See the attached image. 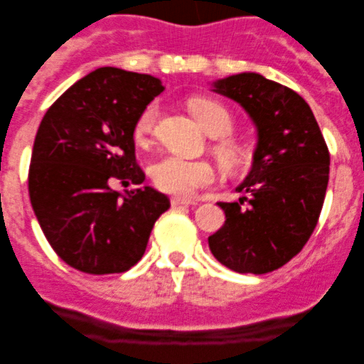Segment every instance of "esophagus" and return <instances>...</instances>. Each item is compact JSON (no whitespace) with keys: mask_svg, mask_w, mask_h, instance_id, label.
<instances>
[{"mask_svg":"<svg viewBox=\"0 0 364 364\" xmlns=\"http://www.w3.org/2000/svg\"><path fill=\"white\" fill-rule=\"evenodd\" d=\"M171 204L176 208V205H190V204H197V203H193V200H190V199H185V197L176 196L171 199Z\"/></svg>","mask_w":364,"mask_h":364,"instance_id":"1","label":"esophagus"}]
</instances>
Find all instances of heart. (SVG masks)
<instances>
[{"label": "heart", "instance_id": "b5f03b06", "mask_svg": "<svg viewBox=\"0 0 364 364\" xmlns=\"http://www.w3.org/2000/svg\"><path fill=\"white\" fill-rule=\"evenodd\" d=\"M188 111L197 123L213 135L211 153L225 174H237L250 161V149L241 139L229 134L234 128V117L222 102L208 97H192ZM159 119V105L149 104L134 124V139L137 144H148ZM153 183L161 192L174 196H192L215 181V167L208 160H185L179 156H164L149 168Z\"/></svg>", "mask_w": 364, "mask_h": 364}]
</instances>
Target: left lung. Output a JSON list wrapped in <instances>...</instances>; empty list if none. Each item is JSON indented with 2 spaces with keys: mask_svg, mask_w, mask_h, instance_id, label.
Segmentation results:
<instances>
[{
  "mask_svg": "<svg viewBox=\"0 0 364 364\" xmlns=\"http://www.w3.org/2000/svg\"><path fill=\"white\" fill-rule=\"evenodd\" d=\"M257 127L240 203H218L225 223L208 237L215 259L236 273L264 274L303 250L317 227L329 181V151L310 105L291 87L253 72L216 80Z\"/></svg>",
  "mask_w": 364,
  "mask_h": 364,
  "instance_id": "obj_1",
  "label": "left lung"
}]
</instances>
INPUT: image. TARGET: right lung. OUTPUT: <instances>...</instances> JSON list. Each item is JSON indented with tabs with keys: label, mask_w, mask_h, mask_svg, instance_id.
Returning a JSON list of instances; mask_svg holds the SVG:
<instances>
[{
	"label": "right lung",
	"mask_w": 364,
	"mask_h": 364,
	"mask_svg": "<svg viewBox=\"0 0 364 364\" xmlns=\"http://www.w3.org/2000/svg\"><path fill=\"white\" fill-rule=\"evenodd\" d=\"M164 91L146 73L104 67L68 87L43 116L33 144L29 200L47 241L82 273H123L141 260L167 196L141 185L134 124Z\"/></svg>",
	"instance_id": "obj_1"
}]
</instances>
